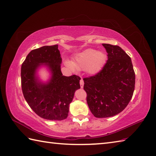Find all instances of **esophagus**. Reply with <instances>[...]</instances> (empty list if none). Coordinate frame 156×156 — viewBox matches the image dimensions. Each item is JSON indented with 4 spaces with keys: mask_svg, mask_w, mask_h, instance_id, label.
<instances>
[{
    "mask_svg": "<svg viewBox=\"0 0 156 156\" xmlns=\"http://www.w3.org/2000/svg\"><path fill=\"white\" fill-rule=\"evenodd\" d=\"M80 87L83 88V87H84V80H82V79H81V80H80Z\"/></svg>",
    "mask_w": 156,
    "mask_h": 156,
    "instance_id": "1",
    "label": "esophagus"
}]
</instances>
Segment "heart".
Wrapping results in <instances>:
<instances>
[{"instance_id": "b5f03b06", "label": "heart", "mask_w": 156, "mask_h": 156, "mask_svg": "<svg viewBox=\"0 0 156 156\" xmlns=\"http://www.w3.org/2000/svg\"><path fill=\"white\" fill-rule=\"evenodd\" d=\"M107 61V54L104 51L87 49L76 55L72 62L66 61V64L69 68L87 69L90 74H97L103 68Z\"/></svg>"}]
</instances>
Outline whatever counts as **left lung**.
<instances>
[{
    "mask_svg": "<svg viewBox=\"0 0 156 156\" xmlns=\"http://www.w3.org/2000/svg\"><path fill=\"white\" fill-rule=\"evenodd\" d=\"M108 59L97 74L83 78L87 101L97 118L120 113L133 97L135 75L131 58L118 45L102 44Z\"/></svg>",
    "mask_w": 156,
    "mask_h": 156,
    "instance_id": "8db88e82",
    "label": "left lung"
}]
</instances>
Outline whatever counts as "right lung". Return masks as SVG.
I'll use <instances>...</instances> for the list:
<instances>
[{"label":"right lung","instance_id":"right-lung-1","mask_svg":"<svg viewBox=\"0 0 156 156\" xmlns=\"http://www.w3.org/2000/svg\"><path fill=\"white\" fill-rule=\"evenodd\" d=\"M62 58L58 45L43 46L27 55L21 66V87L29 106L39 117L51 121H62L68 115L69 105L75 91L80 88V78L63 76ZM44 64L51 73L47 83L38 80V68Z\"/></svg>","mask_w":156,"mask_h":156}]
</instances>
